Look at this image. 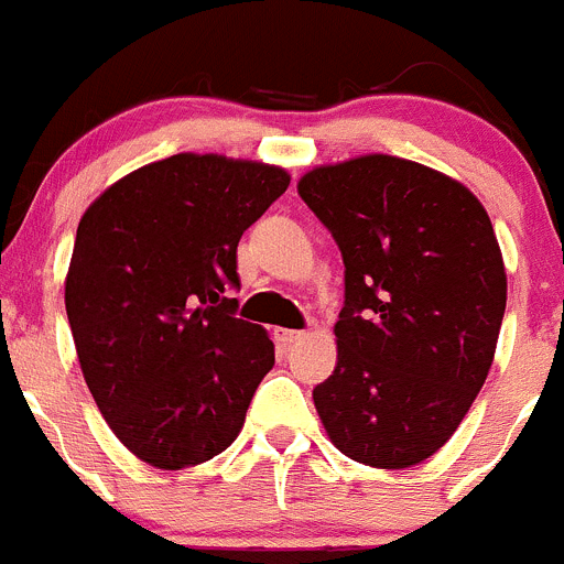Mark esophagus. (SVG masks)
<instances>
[{
  "mask_svg": "<svg viewBox=\"0 0 564 564\" xmlns=\"http://www.w3.org/2000/svg\"><path fill=\"white\" fill-rule=\"evenodd\" d=\"M274 337L282 348H293L295 343H301V339H304V332H293V328H276Z\"/></svg>",
  "mask_w": 564,
  "mask_h": 564,
  "instance_id": "esophagus-1",
  "label": "esophagus"
}]
</instances>
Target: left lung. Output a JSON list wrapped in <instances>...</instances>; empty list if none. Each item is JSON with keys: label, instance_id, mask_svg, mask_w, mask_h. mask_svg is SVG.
<instances>
[{"label": "left lung", "instance_id": "obj_1", "mask_svg": "<svg viewBox=\"0 0 564 564\" xmlns=\"http://www.w3.org/2000/svg\"><path fill=\"white\" fill-rule=\"evenodd\" d=\"M299 194L345 263L337 367L312 392L317 416L350 460L422 464L458 431L494 361L507 304L494 225L464 183L398 155L315 166Z\"/></svg>", "mask_w": 564, "mask_h": 564}]
</instances>
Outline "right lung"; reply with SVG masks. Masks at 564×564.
Listing matches in <instances>:
<instances>
[{"label":"right lung","mask_w":564,"mask_h":564,"mask_svg":"<svg viewBox=\"0 0 564 564\" xmlns=\"http://www.w3.org/2000/svg\"><path fill=\"white\" fill-rule=\"evenodd\" d=\"M282 166L177 153L85 210L65 280L82 372L106 425L177 471L225 453L274 367L265 328L236 317L238 241L288 188Z\"/></svg>","instance_id":"obj_1"}]
</instances>
